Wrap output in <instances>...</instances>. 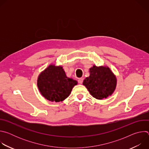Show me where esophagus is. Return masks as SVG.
<instances>
[{
  "label": "esophagus",
  "instance_id": "34e87169",
  "mask_svg": "<svg viewBox=\"0 0 149 149\" xmlns=\"http://www.w3.org/2000/svg\"><path fill=\"white\" fill-rule=\"evenodd\" d=\"M78 83H79V84H82V82H83V78H79V79L78 80Z\"/></svg>",
  "mask_w": 149,
  "mask_h": 149
}]
</instances>
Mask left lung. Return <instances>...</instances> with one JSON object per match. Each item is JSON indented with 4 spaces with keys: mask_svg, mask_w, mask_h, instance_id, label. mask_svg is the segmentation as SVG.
I'll return each mask as SVG.
<instances>
[{
    "mask_svg": "<svg viewBox=\"0 0 149 149\" xmlns=\"http://www.w3.org/2000/svg\"><path fill=\"white\" fill-rule=\"evenodd\" d=\"M90 77L83 81L90 94L102 100L111 95L116 89L117 79L111 70L105 67H96L90 69Z\"/></svg>",
    "mask_w": 149,
    "mask_h": 149,
    "instance_id": "left-lung-1",
    "label": "left lung"
}]
</instances>
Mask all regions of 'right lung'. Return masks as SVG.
<instances>
[{
    "label": "right lung",
    "mask_w": 149,
    "mask_h": 149,
    "mask_svg": "<svg viewBox=\"0 0 149 149\" xmlns=\"http://www.w3.org/2000/svg\"><path fill=\"white\" fill-rule=\"evenodd\" d=\"M77 81L68 78L62 67L51 65L38 78V87L46 99L59 102L67 98Z\"/></svg>",
    "instance_id": "right-lung-1"
}]
</instances>
